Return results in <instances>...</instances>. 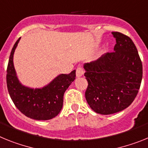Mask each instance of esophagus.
I'll use <instances>...</instances> for the list:
<instances>
[{
	"instance_id": "esophagus-1",
	"label": "esophagus",
	"mask_w": 148,
	"mask_h": 148,
	"mask_svg": "<svg viewBox=\"0 0 148 148\" xmlns=\"http://www.w3.org/2000/svg\"><path fill=\"white\" fill-rule=\"evenodd\" d=\"M83 73H84V71H83V68L82 67H78L77 70H76V76L77 77H80L83 75Z\"/></svg>"
}]
</instances>
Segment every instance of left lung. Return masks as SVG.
I'll return each mask as SVG.
<instances>
[{
    "instance_id": "1",
    "label": "left lung",
    "mask_w": 148,
    "mask_h": 148,
    "mask_svg": "<svg viewBox=\"0 0 148 148\" xmlns=\"http://www.w3.org/2000/svg\"><path fill=\"white\" fill-rule=\"evenodd\" d=\"M112 34L116 38L114 52L83 65L88 83L86 99L91 109L101 115L127 108L136 98L142 79V61L133 42L119 32Z\"/></svg>"
}]
</instances>
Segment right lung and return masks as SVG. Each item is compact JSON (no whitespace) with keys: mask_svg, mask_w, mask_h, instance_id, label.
I'll use <instances>...</instances> for the list:
<instances>
[{"mask_svg":"<svg viewBox=\"0 0 148 148\" xmlns=\"http://www.w3.org/2000/svg\"><path fill=\"white\" fill-rule=\"evenodd\" d=\"M20 38L12 47L6 71V84L10 97L18 110L28 118L42 121L52 119L61 111L64 93L74 81L76 71L69 74H59L42 88L24 86L18 77L13 62L14 53Z\"/></svg>","mask_w":148,"mask_h":148,"instance_id":"obj_1","label":"right lung"}]
</instances>
